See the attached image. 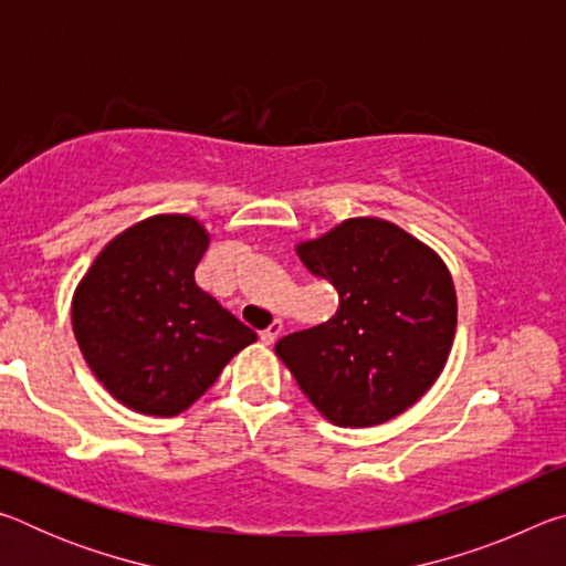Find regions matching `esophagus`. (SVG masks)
<instances>
[{
  "instance_id": "34e87169",
  "label": "esophagus",
  "mask_w": 566,
  "mask_h": 566,
  "mask_svg": "<svg viewBox=\"0 0 566 566\" xmlns=\"http://www.w3.org/2000/svg\"><path fill=\"white\" fill-rule=\"evenodd\" d=\"M282 334V322L280 319H274L270 327H266L264 332H260V339L264 342V344H274L276 342V337H280Z\"/></svg>"
}]
</instances>
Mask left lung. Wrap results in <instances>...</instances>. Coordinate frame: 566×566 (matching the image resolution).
<instances>
[{"instance_id": "1", "label": "left lung", "mask_w": 566, "mask_h": 566, "mask_svg": "<svg viewBox=\"0 0 566 566\" xmlns=\"http://www.w3.org/2000/svg\"><path fill=\"white\" fill-rule=\"evenodd\" d=\"M337 286L339 310L274 344L314 407L337 427L401 415L434 385L457 329L452 276L432 249L381 219H347L300 247Z\"/></svg>"}]
</instances>
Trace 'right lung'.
Wrapping results in <instances>:
<instances>
[{
	"label": "right lung",
	"mask_w": 566,
	"mask_h": 566,
	"mask_svg": "<svg viewBox=\"0 0 566 566\" xmlns=\"http://www.w3.org/2000/svg\"><path fill=\"white\" fill-rule=\"evenodd\" d=\"M207 244L197 219L149 217L112 239L76 286L72 324L84 359L142 415L185 411L256 339L195 282Z\"/></svg>",
	"instance_id": "right-lung-1"
}]
</instances>
